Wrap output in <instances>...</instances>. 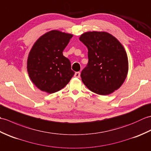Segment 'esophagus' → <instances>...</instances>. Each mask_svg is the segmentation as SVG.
Returning a JSON list of instances; mask_svg holds the SVG:
<instances>
[{
  "mask_svg": "<svg viewBox=\"0 0 151 151\" xmlns=\"http://www.w3.org/2000/svg\"><path fill=\"white\" fill-rule=\"evenodd\" d=\"M80 76H81V73L80 72H76L75 73V77L80 78Z\"/></svg>",
  "mask_w": 151,
  "mask_h": 151,
  "instance_id": "34e87169",
  "label": "esophagus"
}]
</instances>
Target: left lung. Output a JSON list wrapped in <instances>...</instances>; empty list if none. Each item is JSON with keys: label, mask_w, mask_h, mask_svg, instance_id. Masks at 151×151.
<instances>
[{"label": "left lung", "mask_w": 151, "mask_h": 151, "mask_svg": "<svg viewBox=\"0 0 151 151\" xmlns=\"http://www.w3.org/2000/svg\"><path fill=\"white\" fill-rule=\"evenodd\" d=\"M79 40L88 49V63L81 73L89 90L100 95L111 94L127 78L129 61L122 44L106 32H87Z\"/></svg>", "instance_id": "8db88e82"}]
</instances>
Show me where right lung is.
I'll use <instances>...</instances> for the list:
<instances>
[{"label": "right lung", "instance_id": "1", "mask_svg": "<svg viewBox=\"0 0 151 151\" xmlns=\"http://www.w3.org/2000/svg\"><path fill=\"white\" fill-rule=\"evenodd\" d=\"M73 35L53 30L41 36L28 54L27 70L30 80L41 91H60L75 75L63 51Z\"/></svg>", "mask_w": 151, "mask_h": 151}]
</instances>
